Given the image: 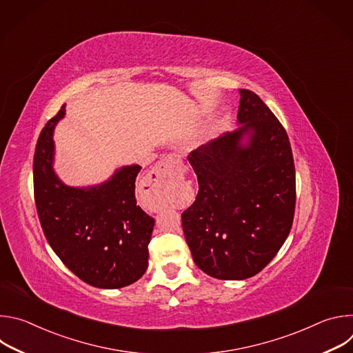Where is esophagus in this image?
<instances>
[{"instance_id": "obj_1", "label": "esophagus", "mask_w": 353, "mask_h": 353, "mask_svg": "<svg viewBox=\"0 0 353 353\" xmlns=\"http://www.w3.org/2000/svg\"><path fill=\"white\" fill-rule=\"evenodd\" d=\"M180 163V158L177 155H169L166 157L162 162H159L152 172H149V174L146 176V181L149 184H158L162 183L163 180H166L168 177L173 176L174 172V166Z\"/></svg>"}]
</instances>
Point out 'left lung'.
Masks as SVG:
<instances>
[{
	"mask_svg": "<svg viewBox=\"0 0 353 353\" xmlns=\"http://www.w3.org/2000/svg\"><path fill=\"white\" fill-rule=\"evenodd\" d=\"M243 125L188 155L196 198L183 232L196 267L212 278L254 276L276 256L294 216L296 174L288 134L259 94L240 89ZM250 139L245 147L241 139Z\"/></svg>",
	"mask_w": 353,
	"mask_h": 353,
	"instance_id": "1",
	"label": "left lung"
}]
</instances>
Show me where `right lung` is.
<instances>
[{
  "mask_svg": "<svg viewBox=\"0 0 353 353\" xmlns=\"http://www.w3.org/2000/svg\"><path fill=\"white\" fill-rule=\"evenodd\" d=\"M64 106L41 130L33 157L34 204L54 253L79 279L102 289L137 282L148 268L155 219L137 205L141 166L120 169L108 183L74 188L53 172V130Z\"/></svg>",
  "mask_w": 353,
  "mask_h": 353,
  "instance_id": "obj_1",
  "label": "right lung"
}]
</instances>
